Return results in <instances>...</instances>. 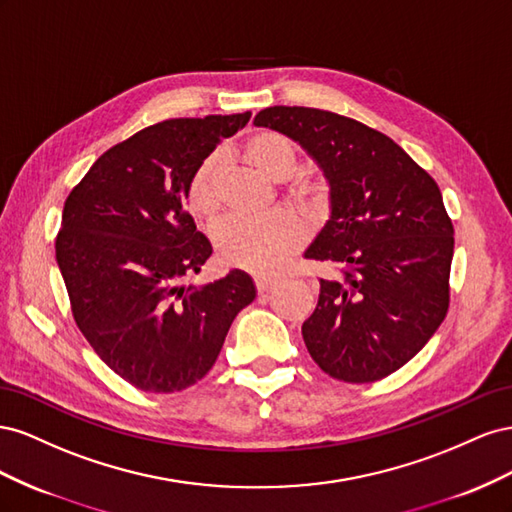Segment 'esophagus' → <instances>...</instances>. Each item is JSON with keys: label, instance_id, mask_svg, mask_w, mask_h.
<instances>
[{"label": "esophagus", "instance_id": "34e87169", "mask_svg": "<svg viewBox=\"0 0 512 512\" xmlns=\"http://www.w3.org/2000/svg\"><path fill=\"white\" fill-rule=\"evenodd\" d=\"M276 285H279V279H272V276H255V287L259 294H268Z\"/></svg>", "mask_w": 512, "mask_h": 512}]
</instances>
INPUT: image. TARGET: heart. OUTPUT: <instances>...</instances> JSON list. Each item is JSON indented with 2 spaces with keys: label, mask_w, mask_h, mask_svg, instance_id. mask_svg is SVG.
Masks as SVG:
<instances>
[{
  "label": "heart",
  "mask_w": 512,
  "mask_h": 512,
  "mask_svg": "<svg viewBox=\"0 0 512 512\" xmlns=\"http://www.w3.org/2000/svg\"><path fill=\"white\" fill-rule=\"evenodd\" d=\"M248 163L272 180H285L296 171L298 156L289 137L276 130H259L244 143ZM291 195L300 201H315L317 186L300 178L291 184ZM188 208L208 218L221 203V158L208 156L188 182ZM304 225L291 212H270L264 216H229L214 229L218 253L229 266L248 272L274 274L287 266L304 242Z\"/></svg>",
  "instance_id": "heart-1"
}]
</instances>
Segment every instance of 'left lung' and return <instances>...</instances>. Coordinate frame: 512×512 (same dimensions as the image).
Wrapping results in <instances>:
<instances>
[{
    "instance_id": "left-lung-1",
    "label": "left lung",
    "mask_w": 512,
    "mask_h": 512,
    "mask_svg": "<svg viewBox=\"0 0 512 512\" xmlns=\"http://www.w3.org/2000/svg\"><path fill=\"white\" fill-rule=\"evenodd\" d=\"M255 126L300 143L330 186V218L304 257L337 274L319 279L306 349L334 379L377 382L410 362L448 313L455 229L440 188L401 145L345 115L268 107Z\"/></svg>"
}]
</instances>
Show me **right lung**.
I'll return each instance as SVG.
<instances>
[{
    "label": "right lung",
    "instance_id": "obj_1",
    "mask_svg": "<svg viewBox=\"0 0 512 512\" xmlns=\"http://www.w3.org/2000/svg\"><path fill=\"white\" fill-rule=\"evenodd\" d=\"M248 120L251 111L143 128L102 154L64 203L55 259L72 317L100 360L139 390L197 384L255 300L242 270L184 285L212 255L186 210L188 182Z\"/></svg>",
    "mask_w": 512,
    "mask_h": 512
}]
</instances>
